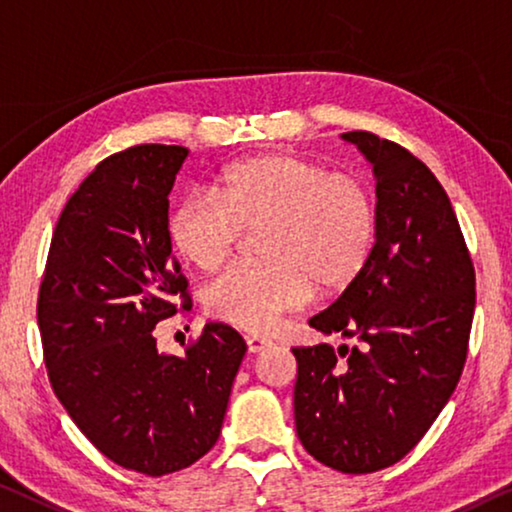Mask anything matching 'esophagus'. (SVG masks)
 <instances>
[{
    "label": "esophagus",
    "instance_id": "obj_1",
    "mask_svg": "<svg viewBox=\"0 0 512 512\" xmlns=\"http://www.w3.org/2000/svg\"><path fill=\"white\" fill-rule=\"evenodd\" d=\"M247 350L251 352V355H258V352H263L265 348H270V341L267 338H258V336H247Z\"/></svg>",
    "mask_w": 512,
    "mask_h": 512
}]
</instances>
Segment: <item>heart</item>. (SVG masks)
I'll list each match as a JSON object with an SVG mask.
<instances>
[{
    "label": "heart",
    "instance_id": "heart-1",
    "mask_svg": "<svg viewBox=\"0 0 512 512\" xmlns=\"http://www.w3.org/2000/svg\"><path fill=\"white\" fill-rule=\"evenodd\" d=\"M215 194H187L169 217V238L196 270L222 265L242 231L258 233L256 265H233L203 293L210 316L267 334L316 293L343 290L371 258L377 212L364 180L309 157L272 151L231 164Z\"/></svg>",
    "mask_w": 512,
    "mask_h": 512
}]
</instances>
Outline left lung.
<instances>
[{"instance_id":"1","label":"left lung","mask_w":512,"mask_h":512,"mask_svg":"<svg viewBox=\"0 0 512 512\" xmlns=\"http://www.w3.org/2000/svg\"><path fill=\"white\" fill-rule=\"evenodd\" d=\"M375 176V242L359 277L309 320L361 350L295 348V428L343 474L396 465L451 398L467 359L476 277L435 174L393 141L345 132ZM338 356H345L341 362Z\"/></svg>"}]
</instances>
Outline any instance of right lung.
<instances>
[{"label": "right lung", "mask_w": 512, "mask_h": 512, "mask_svg": "<svg viewBox=\"0 0 512 512\" xmlns=\"http://www.w3.org/2000/svg\"><path fill=\"white\" fill-rule=\"evenodd\" d=\"M185 146L141 144L102 160L52 235L38 329L52 389L102 455L164 476L203 458L222 432L242 336L208 322L185 357L153 329L187 300L171 256L169 194ZM190 304H185V309Z\"/></svg>", "instance_id": "obj_1"}]
</instances>
